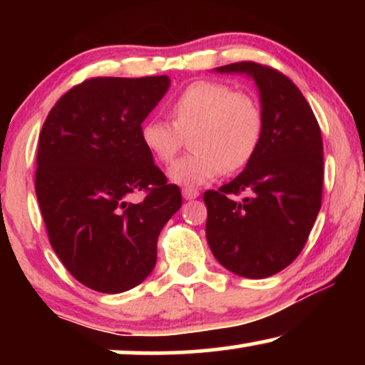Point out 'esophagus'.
Instances as JSON below:
<instances>
[{
    "mask_svg": "<svg viewBox=\"0 0 365 365\" xmlns=\"http://www.w3.org/2000/svg\"><path fill=\"white\" fill-rule=\"evenodd\" d=\"M199 196V191L194 187H184L182 189V197L187 199V201H191V199H196Z\"/></svg>",
    "mask_w": 365,
    "mask_h": 365,
    "instance_id": "34e87169",
    "label": "esophagus"
}]
</instances>
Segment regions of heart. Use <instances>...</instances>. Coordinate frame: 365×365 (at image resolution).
I'll list each match as a JSON object with an SVG mask.
<instances>
[{"label":"heart","mask_w":365,"mask_h":365,"mask_svg":"<svg viewBox=\"0 0 365 365\" xmlns=\"http://www.w3.org/2000/svg\"><path fill=\"white\" fill-rule=\"evenodd\" d=\"M171 116L173 123L148 119L141 126V141L156 161L171 164L184 138L193 134L194 153L173 164L168 173L174 184L186 187L246 168L264 133L261 103L226 83H191L171 101Z\"/></svg>","instance_id":"obj_1"}]
</instances>
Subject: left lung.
I'll return each instance as SVG.
<instances>
[{
	"label": "left lung",
	"instance_id": "left-lung-1",
	"mask_svg": "<svg viewBox=\"0 0 365 365\" xmlns=\"http://www.w3.org/2000/svg\"><path fill=\"white\" fill-rule=\"evenodd\" d=\"M254 78L264 133L251 163L231 182L204 192L206 237L219 264L264 279L287 267L306 246L322 204V134L299 88L277 69L254 61L216 68ZM246 192L242 202L232 196Z\"/></svg>",
	"mask_w": 365,
	"mask_h": 365
}]
</instances>
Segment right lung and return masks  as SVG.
<instances>
[{
  "label": "right lung",
  "instance_id": "obj_1",
  "mask_svg": "<svg viewBox=\"0 0 365 365\" xmlns=\"http://www.w3.org/2000/svg\"><path fill=\"white\" fill-rule=\"evenodd\" d=\"M168 76L89 78L64 93L39 133L34 189L49 242L69 274L118 294L154 269L158 237L181 191L141 141ZM145 197L128 201L134 193Z\"/></svg>",
  "mask_w": 365,
  "mask_h": 365
}]
</instances>
